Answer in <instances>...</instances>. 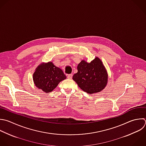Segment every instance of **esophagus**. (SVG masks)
Wrapping results in <instances>:
<instances>
[{
  "label": "esophagus",
  "mask_w": 146,
  "mask_h": 146,
  "mask_svg": "<svg viewBox=\"0 0 146 146\" xmlns=\"http://www.w3.org/2000/svg\"><path fill=\"white\" fill-rule=\"evenodd\" d=\"M72 74L68 75V76H67V78H68V79H72Z\"/></svg>",
  "instance_id": "esophagus-1"
}]
</instances>
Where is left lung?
I'll return each instance as SVG.
<instances>
[{"mask_svg": "<svg viewBox=\"0 0 146 146\" xmlns=\"http://www.w3.org/2000/svg\"><path fill=\"white\" fill-rule=\"evenodd\" d=\"M77 69L78 72L74 75L72 79L84 92L90 94L99 92L107 86L108 73L98 57L90 63L82 60Z\"/></svg>", "mask_w": 146, "mask_h": 146, "instance_id": "obj_1", "label": "left lung"}]
</instances>
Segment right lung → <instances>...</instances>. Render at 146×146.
I'll list each match as a JSON object with an SVG mask.
<instances>
[{
    "mask_svg": "<svg viewBox=\"0 0 146 146\" xmlns=\"http://www.w3.org/2000/svg\"><path fill=\"white\" fill-rule=\"evenodd\" d=\"M66 79V76L63 71L52 62L42 63L33 74L34 84L46 93L52 91L61 81Z\"/></svg>",
    "mask_w": 146,
    "mask_h": 146,
    "instance_id": "obj_1",
    "label": "right lung"
}]
</instances>
